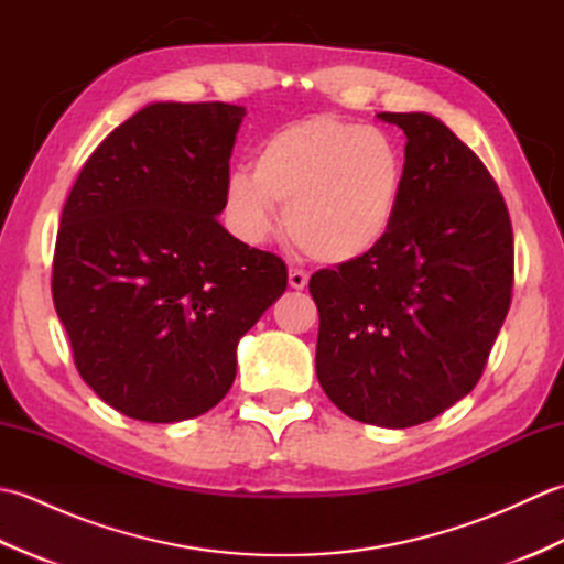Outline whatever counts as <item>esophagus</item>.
Wrapping results in <instances>:
<instances>
[{"label":"esophagus","mask_w":564,"mask_h":564,"mask_svg":"<svg viewBox=\"0 0 564 564\" xmlns=\"http://www.w3.org/2000/svg\"><path fill=\"white\" fill-rule=\"evenodd\" d=\"M289 283H291V289L303 291L305 285H307V273L301 271V269H291L289 271Z\"/></svg>","instance_id":"1"}]
</instances>
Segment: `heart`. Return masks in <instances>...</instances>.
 <instances>
[{"label":"heart","mask_w":564,"mask_h":564,"mask_svg":"<svg viewBox=\"0 0 564 564\" xmlns=\"http://www.w3.org/2000/svg\"><path fill=\"white\" fill-rule=\"evenodd\" d=\"M404 152L392 135L339 116L289 123L261 142L251 174L225 182L235 230L259 242L283 206V230L319 263L361 261L386 242L400 215Z\"/></svg>","instance_id":"obj_1"}]
</instances>
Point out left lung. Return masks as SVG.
Returning a JSON list of instances; mask_svg holds the SVG:
<instances>
[{
	"instance_id": "1",
	"label": "left lung",
	"mask_w": 564,
	"mask_h": 564,
	"mask_svg": "<svg viewBox=\"0 0 564 564\" xmlns=\"http://www.w3.org/2000/svg\"><path fill=\"white\" fill-rule=\"evenodd\" d=\"M404 130L400 215L373 254L310 279L317 380L364 424L406 429L480 380L513 289L507 203L480 158L429 113H378Z\"/></svg>"
}]
</instances>
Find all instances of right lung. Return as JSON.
Listing matches in <instances>:
<instances>
[{
    "mask_svg": "<svg viewBox=\"0 0 564 564\" xmlns=\"http://www.w3.org/2000/svg\"><path fill=\"white\" fill-rule=\"evenodd\" d=\"M245 106L158 101L84 162L59 218L53 303L82 380L172 424L230 390L237 341L283 295L285 263L218 223Z\"/></svg>",
    "mask_w": 564,
    "mask_h": 564,
    "instance_id": "add662e5",
    "label": "right lung"
}]
</instances>
